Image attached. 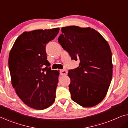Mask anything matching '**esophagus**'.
I'll list each match as a JSON object with an SVG mask.
<instances>
[{
    "label": "esophagus",
    "instance_id": "34e87169",
    "mask_svg": "<svg viewBox=\"0 0 128 128\" xmlns=\"http://www.w3.org/2000/svg\"><path fill=\"white\" fill-rule=\"evenodd\" d=\"M67 73H68V71L66 70H65V69H62V70H60V74H61V75H66L67 74Z\"/></svg>",
    "mask_w": 128,
    "mask_h": 128
}]
</instances>
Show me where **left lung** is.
Listing matches in <instances>:
<instances>
[{"label": "left lung", "instance_id": "8db88e82", "mask_svg": "<svg viewBox=\"0 0 128 128\" xmlns=\"http://www.w3.org/2000/svg\"><path fill=\"white\" fill-rule=\"evenodd\" d=\"M58 42L70 56L80 62L69 70L71 98L84 107H92L103 100L112 77V54L108 42L90 27L71 26L62 28Z\"/></svg>", "mask_w": 128, "mask_h": 128}]
</instances>
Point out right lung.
<instances>
[{"label":"right lung","instance_id":"add662e5","mask_svg":"<svg viewBox=\"0 0 128 128\" xmlns=\"http://www.w3.org/2000/svg\"><path fill=\"white\" fill-rule=\"evenodd\" d=\"M59 31V28L25 31L10 50L12 86L22 102L34 109H45L55 101L59 72L50 67L45 46Z\"/></svg>","mask_w":128,"mask_h":128}]
</instances>
